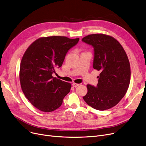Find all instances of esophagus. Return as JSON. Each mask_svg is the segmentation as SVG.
<instances>
[{"label": "esophagus", "instance_id": "1", "mask_svg": "<svg viewBox=\"0 0 146 146\" xmlns=\"http://www.w3.org/2000/svg\"><path fill=\"white\" fill-rule=\"evenodd\" d=\"M79 85V84H78V83H72V86L74 87V88H76L77 86H78Z\"/></svg>", "mask_w": 146, "mask_h": 146}]
</instances>
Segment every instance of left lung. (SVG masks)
<instances>
[{"mask_svg":"<svg viewBox=\"0 0 146 146\" xmlns=\"http://www.w3.org/2000/svg\"><path fill=\"white\" fill-rule=\"evenodd\" d=\"M82 41L93 47V67L101 71L96 86L87 85L83 98L93 108L104 111L115 106L125 95L130 82V64L127 54L114 38L91 34Z\"/></svg>","mask_w":146,"mask_h":146,"instance_id":"left-lung-1","label":"left lung"}]
</instances>
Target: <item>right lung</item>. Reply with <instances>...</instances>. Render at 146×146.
Returning <instances> with one entry per match:
<instances>
[{
	"label": "right lung",
	"mask_w": 146,
	"mask_h": 146,
	"mask_svg": "<svg viewBox=\"0 0 146 146\" xmlns=\"http://www.w3.org/2000/svg\"><path fill=\"white\" fill-rule=\"evenodd\" d=\"M79 38L42 37L30 45L22 57L19 79L22 90L31 104L48 112L57 110L70 92L71 84L52 76L62 66L66 54Z\"/></svg>",
	"instance_id": "right-lung-1"
}]
</instances>
